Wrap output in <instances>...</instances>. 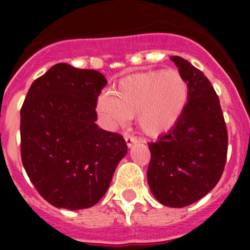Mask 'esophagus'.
<instances>
[{
  "instance_id": "obj_1",
  "label": "esophagus",
  "mask_w": 250,
  "mask_h": 250,
  "mask_svg": "<svg viewBox=\"0 0 250 250\" xmlns=\"http://www.w3.org/2000/svg\"><path fill=\"white\" fill-rule=\"evenodd\" d=\"M125 144H127V146H132L133 144H136L137 141V137L132 136V135H128V133H125Z\"/></svg>"
}]
</instances>
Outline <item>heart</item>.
I'll return each mask as SVG.
<instances>
[{
	"mask_svg": "<svg viewBox=\"0 0 250 250\" xmlns=\"http://www.w3.org/2000/svg\"><path fill=\"white\" fill-rule=\"evenodd\" d=\"M189 102V85L176 70H153L123 78L114 92L98 97L97 110L110 125H121L137 117L145 135L168 132L184 115Z\"/></svg>",
	"mask_w": 250,
	"mask_h": 250,
	"instance_id": "obj_1",
	"label": "heart"
}]
</instances>
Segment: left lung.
Here are the masks:
<instances>
[{"label":"left lung","mask_w":250,"mask_h":250,"mask_svg":"<svg viewBox=\"0 0 250 250\" xmlns=\"http://www.w3.org/2000/svg\"><path fill=\"white\" fill-rule=\"evenodd\" d=\"M189 85L182 119L156 143H149L148 184L162 205L184 208L198 201L219 182L225 170L229 135L221 104L204 72L172 56Z\"/></svg>","instance_id":"obj_1"}]
</instances>
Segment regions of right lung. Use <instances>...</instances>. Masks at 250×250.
<instances>
[{"label":"right lung","mask_w":250,"mask_h":250,"mask_svg":"<svg viewBox=\"0 0 250 250\" xmlns=\"http://www.w3.org/2000/svg\"><path fill=\"white\" fill-rule=\"evenodd\" d=\"M107 80L96 70L54 64L29 88L21 109L25 172L56 208L96 205L127 153L122 135L98 128L97 98Z\"/></svg>","instance_id":"obj_1"}]
</instances>
